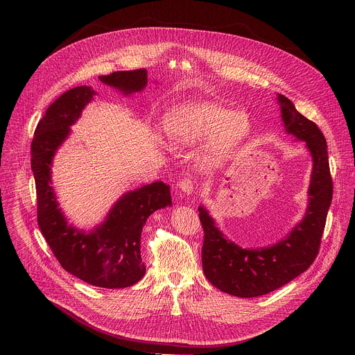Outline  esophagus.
<instances>
[{
    "label": "esophagus",
    "instance_id": "1",
    "mask_svg": "<svg viewBox=\"0 0 355 355\" xmlns=\"http://www.w3.org/2000/svg\"><path fill=\"white\" fill-rule=\"evenodd\" d=\"M178 187H179L184 194L189 196V194H191L193 190H194V182H193L190 178H184V179H182V180L179 182Z\"/></svg>",
    "mask_w": 355,
    "mask_h": 355
}]
</instances>
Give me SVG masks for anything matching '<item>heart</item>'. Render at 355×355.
Wrapping results in <instances>:
<instances>
[{
	"mask_svg": "<svg viewBox=\"0 0 355 355\" xmlns=\"http://www.w3.org/2000/svg\"><path fill=\"white\" fill-rule=\"evenodd\" d=\"M166 131L179 145H197L211 138L203 158L210 166L221 162L246 139L250 123L243 113L200 102L175 110L168 119Z\"/></svg>",
	"mask_w": 355,
	"mask_h": 355,
	"instance_id": "b5f03b06",
	"label": "heart"
}]
</instances>
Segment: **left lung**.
I'll use <instances>...</instances> for the list:
<instances>
[{
    "mask_svg": "<svg viewBox=\"0 0 355 355\" xmlns=\"http://www.w3.org/2000/svg\"><path fill=\"white\" fill-rule=\"evenodd\" d=\"M282 119L287 134L306 144L313 158L309 206L304 220L270 248L242 249L224 238L207 210L200 206L202 224V268L206 279L223 293L254 298L287 284L313 263L332 201V178L327 141L320 128L301 114L294 103L279 94Z\"/></svg>",
    "mask_w": 355,
    "mask_h": 355,
    "instance_id": "1",
    "label": "left lung"
}]
</instances>
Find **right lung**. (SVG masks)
<instances>
[{
  "instance_id": "1",
  "label": "right lung",
  "mask_w": 355,
  "mask_h": 355,
  "mask_svg": "<svg viewBox=\"0 0 355 355\" xmlns=\"http://www.w3.org/2000/svg\"><path fill=\"white\" fill-rule=\"evenodd\" d=\"M100 80L127 96L146 87L148 71L113 72L100 76ZM94 94L89 86L65 92L46 109L35 128L31 169L37 189L38 225L67 272L96 287L124 288L138 283L146 272L141 258L142 228L153 211L171 206V191L165 183L154 182L125 193L92 232L68 225L51 186V159Z\"/></svg>"
}]
</instances>
